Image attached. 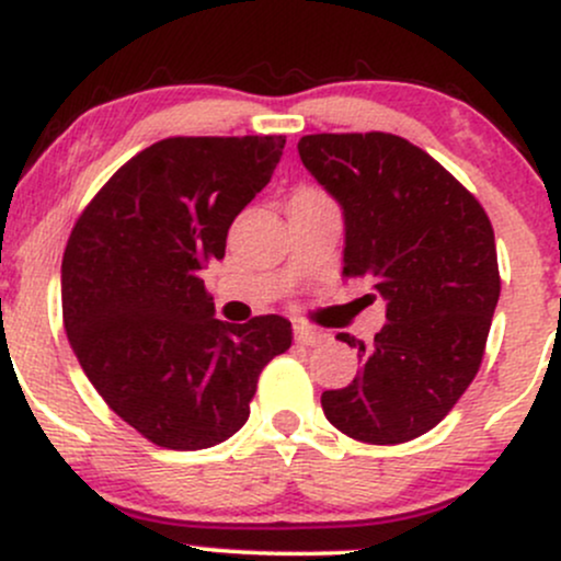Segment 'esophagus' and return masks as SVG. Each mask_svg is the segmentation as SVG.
<instances>
[{
    "label": "esophagus",
    "instance_id": "esophagus-1",
    "mask_svg": "<svg viewBox=\"0 0 561 561\" xmlns=\"http://www.w3.org/2000/svg\"><path fill=\"white\" fill-rule=\"evenodd\" d=\"M293 332H295V343L298 345H319L327 340L324 332L311 330V327H302V324H295Z\"/></svg>",
    "mask_w": 561,
    "mask_h": 561
}]
</instances>
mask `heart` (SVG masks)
I'll return each instance as SVG.
<instances>
[{"instance_id":"b5f03b06","label":"heart","mask_w":561,"mask_h":561,"mask_svg":"<svg viewBox=\"0 0 561 561\" xmlns=\"http://www.w3.org/2000/svg\"><path fill=\"white\" fill-rule=\"evenodd\" d=\"M302 195H317V192H302Z\"/></svg>"}]
</instances>
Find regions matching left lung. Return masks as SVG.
<instances>
[{"label":"left lung","instance_id":"1","mask_svg":"<svg viewBox=\"0 0 561 561\" xmlns=\"http://www.w3.org/2000/svg\"><path fill=\"white\" fill-rule=\"evenodd\" d=\"M302 165L345 218L343 274L388 300L347 388L321 409L353 440L396 446L433 430L478 375L501 293L491 218L474 195L396 134H308Z\"/></svg>","mask_w":561,"mask_h":561}]
</instances>
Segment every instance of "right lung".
Segmentation results:
<instances>
[{"label": "right lung", "mask_w": 561, "mask_h": 561, "mask_svg": "<svg viewBox=\"0 0 561 561\" xmlns=\"http://www.w3.org/2000/svg\"><path fill=\"white\" fill-rule=\"evenodd\" d=\"M285 137L160 139L113 173L62 255V321L83 375L160 448L199 450L248 422L259 375L293 343L285 317L216 319L199 268L227 253L231 221Z\"/></svg>", "instance_id": "right-lung-1"}]
</instances>
